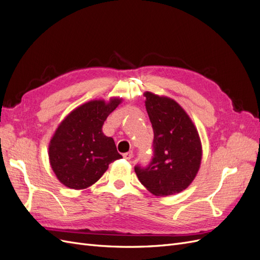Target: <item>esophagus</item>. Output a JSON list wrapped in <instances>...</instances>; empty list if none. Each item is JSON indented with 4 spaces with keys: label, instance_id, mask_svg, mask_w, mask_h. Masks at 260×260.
<instances>
[{
    "label": "esophagus",
    "instance_id": "34e87169",
    "mask_svg": "<svg viewBox=\"0 0 260 260\" xmlns=\"http://www.w3.org/2000/svg\"><path fill=\"white\" fill-rule=\"evenodd\" d=\"M122 156H123L124 159L130 160V159L132 158V157H133V152H131V151H130V152H127V153H124Z\"/></svg>",
    "mask_w": 260,
    "mask_h": 260
}]
</instances>
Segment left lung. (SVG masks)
<instances>
[{
  "label": "left lung",
  "mask_w": 260,
  "mask_h": 260,
  "mask_svg": "<svg viewBox=\"0 0 260 260\" xmlns=\"http://www.w3.org/2000/svg\"><path fill=\"white\" fill-rule=\"evenodd\" d=\"M145 98L154 131L153 156L146 166L136 165L135 171L154 195H174L185 190L198 174L202 159L199 133L176 101L151 92Z\"/></svg>",
  "instance_id": "left-lung-1"
}]
</instances>
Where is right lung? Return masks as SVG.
Masks as SVG:
<instances>
[{
    "label": "right lung",
    "instance_id": "add662e5",
    "mask_svg": "<svg viewBox=\"0 0 260 260\" xmlns=\"http://www.w3.org/2000/svg\"><path fill=\"white\" fill-rule=\"evenodd\" d=\"M121 100L91 101L70 113L58 125L49 147L50 162L57 179L74 190L85 188L104 175L108 165L122 158L114 139L102 127Z\"/></svg>",
    "mask_w": 260,
    "mask_h": 260
}]
</instances>
